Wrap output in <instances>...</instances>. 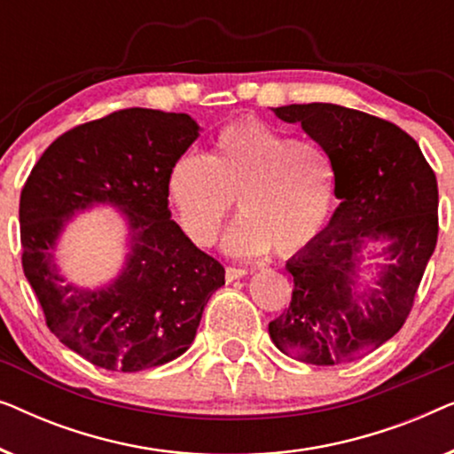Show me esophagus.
I'll list each match as a JSON object with an SVG mask.
<instances>
[{
	"label": "esophagus",
	"mask_w": 454,
	"mask_h": 454,
	"mask_svg": "<svg viewBox=\"0 0 454 454\" xmlns=\"http://www.w3.org/2000/svg\"><path fill=\"white\" fill-rule=\"evenodd\" d=\"M246 275H247V269H244V266H227V269H225V278H227V283L238 281V278L246 277Z\"/></svg>",
	"instance_id": "34e87169"
}]
</instances>
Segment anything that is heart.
Wrapping results in <instances>:
<instances>
[{
	"label": "heart",
	"instance_id": "heart-1",
	"mask_svg": "<svg viewBox=\"0 0 454 454\" xmlns=\"http://www.w3.org/2000/svg\"><path fill=\"white\" fill-rule=\"evenodd\" d=\"M167 190L194 244L219 239L238 200L241 219L227 238L235 254H294L325 227L333 204V167L318 145L294 140L269 123L223 126L208 154L184 153L167 173Z\"/></svg>",
	"mask_w": 454,
	"mask_h": 454
}]
</instances>
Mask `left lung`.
I'll return each instance as SVG.
<instances>
[{"mask_svg": "<svg viewBox=\"0 0 454 454\" xmlns=\"http://www.w3.org/2000/svg\"><path fill=\"white\" fill-rule=\"evenodd\" d=\"M278 120L301 123L331 159V223L287 262L294 295L269 325L285 356L312 365L347 364L405 325L438 239V184L418 142L393 121L331 103L285 105ZM391 239L376 290L356 291L365 240Z\"/></svg>", "mask_w": 454, "mask_h": 454, "instance_id": "obj_1", "label": "left lung"}]
</instances>
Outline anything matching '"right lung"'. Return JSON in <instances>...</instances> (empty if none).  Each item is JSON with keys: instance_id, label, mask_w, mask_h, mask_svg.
Returning <instances> with one entry per match:
<instances>
[{"instance_id": "add662e5", "label": "right lung", "mask_w": 454, "mask_h": 454, "mask_svg": "<svg viewBox=\"0 0 454 454\" xmlns=\"http://www.w3.org/2000/svg\"><path fill=\"white\" fill-rule=\"evenodd\" d=\"M198 138L185 114L129 107L55 138L20 194L22 269L55 337L105 370L157 368L188 351L225 269L171 221L167 173ZM109 201L129 215L127 269L107 290L63 283L52 246L76 209Z\"/></svg>"}]
</instances>
